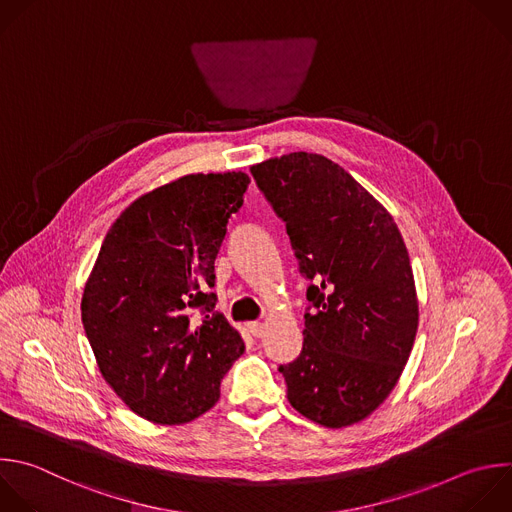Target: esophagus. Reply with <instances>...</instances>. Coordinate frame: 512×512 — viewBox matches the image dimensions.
<instances>
[{"label": "esophagus", "instance_id": "1", "mask_svg": "<svg viewBox=\"0 0 512 512\" xmlns=\"http://www.w3.org/2000/svg\"><path fill=\"white\" fill-rule=\"evenodd\" d=\"M247 327H249L253 337H263L265 335V325L261 321H251Z\"/></svg>", "mask_w": 512, "mask_h": 512}]
</instances>
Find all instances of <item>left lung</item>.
Instances as JSON below:
<instances>
[{"label": "left lung", "mask_w": 512, "mask_h": 512, "mask_svg": "<svg viewBox=\"0 0 512 512\" xmlns=\"http://www.w3.org/2000/svg\"><path fill=\"white\" fill-rule=\"evenodd\" d=\"M251 175L309 281L301 354L279 366L287 400L327 428L360 422L394 390L418 329L402 235L388 211L321 154L291 152L251 166Z\"/></svg>", "instance_id": "left-lung-1"}]
</instances>
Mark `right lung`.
<instances>
[{
	"mask_svg": "<svg viewBox=\"0 0 512 512\" xmlns=\"http://www.w3.org/2000/svg\"><path fill=\"white\" fill-rule=\"evenodd\" d=\"M245 173L189 175L134 201L108 229L82 323L110 388L138 416L183 424L219 400L243 354L215 311V259L243 207Z\"/></svg>",
	"mask_w": 512,
	"mask_h": 512,
	"instance_id": "right-lung-1",
	"label": "right lung"
}]
</instances>
